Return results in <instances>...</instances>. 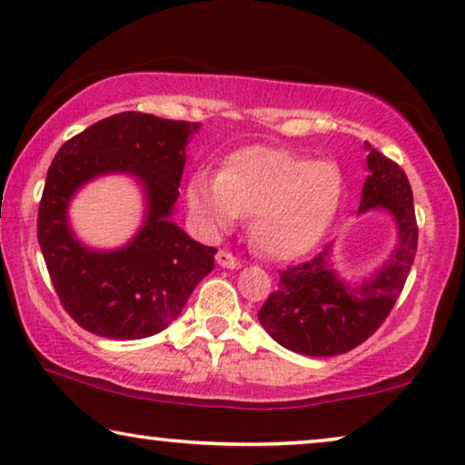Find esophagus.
Returning <instances> with one entry per match:
<instances>
[{"label": "esophagus", "instance_id": "1", "mask_svg": "<svg viewBox=\"0 0 465 465\" xmlns=\"http://www.w3.org/2000/svg\"><path fill=\"white\" fill-rule=\"evenodd\" d=\"M215 262H218L222 269H241V260L226 250H220L215 253Z\"/></svg>", "mask_w": 465, "mask_h": 465}]
</instances>
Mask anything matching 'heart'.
I'll list each match as a JSON object with an SVG mask.
<instances>
[{"label": "heart", "mask_w": 465, "mask_h": 465, "mask_svg": "<svg viewBox=\"0 0 465 465\" xmlns=\"http://www.w3.org/2000/svg\"><path fill=\"white\" fill-rule=\"evenodd\" d=\"M342 175L330 161L282 148L239 150L218 175L199 171L186 186L190 213L212 231L250 215V237L277 260L304 256L323 239L339 212Z\"/></svg>", "instance_id": "heart-1"}]
</instances>
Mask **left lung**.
Instances as JSON below:
<instances>
[{
    "label": "left lung",
    "mask_w": 465,
    "mask_h": 465,
    "mask_svg": "<svg viewBox=\"0 0 465 465\" xmlns=\"http://www.w3.org/2000/svg\"><path fill=\"white\" fill-rule=\"evenodd\" d=\"M368 177L360 213L383 209L398 226L390 260L360 285H349L332 269V245L309 262L279 272V288L266 298L258 320L290 351L328 358L351 351L377 332L396 304L417 252V220L409 177L396 163L366 143Z\"/></svg>",
    "instance_id": "1"
}]
</instances>
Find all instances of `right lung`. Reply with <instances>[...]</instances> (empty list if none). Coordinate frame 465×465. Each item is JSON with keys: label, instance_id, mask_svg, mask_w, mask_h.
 <instances>
[{"label": "right lung", "instance_id": "add662e5", "mask_svg": "<svg viewBox=\"0 0 465 465\" xmlns=\"http://www.w3.org/2000/svg\"><path fill=\"white\" fill-rule=\"evenodd\" d=\"M199 126L123 112L88 126L56 152L37 212V241L63 309L88 332L118 341L158 334L213 271L218 250L190 239L171 220L186 145ZM110 173L143 183L144 224L118 251H91L74 239L66 207L84 183Z\"/></svg>", "mask_w": 465, "mask_h": 465}]
</instances>
